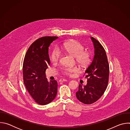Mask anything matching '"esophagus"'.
Returning a JSON list of instances; mask_svg holds the SVG:
<instances>
[{
  "label": "esophagus",
  "mask_w": 130,
  "mask_h": 130,
  "mask_svg": "<svg viewBox=\"0 0 130 130\" xmlns=\"http://www.w3.org/2000/svg\"><path fill=\"white\" fill-rule=\"evenodd\" d=\"M60 82H65V81H67V80L66 79H61L60 80H59Z\"/></svg>",
  "instance_id": "esophagus-1"
}]
</instances>
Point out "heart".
<instances>
[{
  "label": "heart",
  "instance_id": "obj_1",
  "mask_svg": "<svg viewBox=\"0 0 130 130\" xmlns=\"http://www.w3.org/2000/svg\"><path fill=\"white\" fill-rule=\"evenodd\" d=\"M63 49L68 54L75 57L77 63L82 66H87L90 60V55L88 52L84 51V46L79 42L71 40L64 44ZM61 56V51L58 47H55L52 50L50 59L53 63H57ZM62 72L66 75H70L72 73L79 71L77 67H66L62 69Z\"/></svg>",
  "mask_w": 130,
  "mask_h": 130
}]
</instances>
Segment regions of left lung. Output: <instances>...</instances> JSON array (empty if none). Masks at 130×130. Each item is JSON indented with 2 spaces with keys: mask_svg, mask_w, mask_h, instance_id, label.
I'll return each instance as SVG.
<instances>
[{
  "mask_svg": "<svg viewBox=\"0 0 130 130\" xmlns=\"http://www.w3.org/2000/svg\"><path fill=\"white\" fill-rule=\"evenodd\" d=\"M94 48V56L85 71L87 78L86 85H79L76 97L81 102L92 104L103 95L108 82L109 66L105 51L101 44L95 39L90 37Z\"/></svg>",
  "mask_w": 130,
  "mask_h": 130,
  "instance_id": "left-lung-1",
  "label": "left lung"
}]
</instances>
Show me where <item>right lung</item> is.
I'll return each mask as SVG.
<instances>
[{"mask_svg": "<svg viewBox=\"0 0 130 130\" xmlns=\"http://www.w3.org/2000/svg\"><path fill=\"white\" fill-rule=\"evenodd\" d=\"M57 36H44L34 42L28 49L23 63L24 82L29 93L40 105L52 101L57 94L55 80L48 81L45 71L50 65L48 49Z\"/></svg>", "mask_w": 130, "mask_h": 130, "instance_id": "obj_1", "label": "right lung"}]
</instances>
